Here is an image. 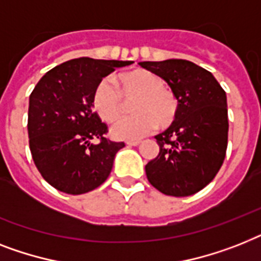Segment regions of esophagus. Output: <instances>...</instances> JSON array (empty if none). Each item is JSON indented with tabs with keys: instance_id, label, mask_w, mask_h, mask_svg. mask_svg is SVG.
Wrapping results in <instances>:
<instances>
[{
	"instance_id": "1",
	"label": "esophagus",
	"mask_w": 261,
	"mask_h": 261,
	"mask_svg": "<svg viewBox=\"0 0 261 261\" xmlns=\"http://www.w3.org/2000/svg\"><path fill=\"white\" fill-rule=\"evenodd\" d=\"M141 143V141H127L126 145L127 146H138Z\"/></svg>"
}]
</instances>
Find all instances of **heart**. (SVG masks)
<instances>
[{
  "instance_id": "b5f03b06",
  "label": "heart",
  "mask_w": 261,
  "mask_h": 261,
  "mask_svg": "<svg viewBox=\"0 0 261 261\" xmlns=\"http://www.w3.org/2000/svg\"><path fill=\"white\" fill-rule=\"evenodd\" d=\"M119 90L110 80H100L92 92V107L101 119L114 123L124 114L126 100L131 105L134 115L116 124L112 135L118 139H139L150 134L156 124L169 127L177 118L179 101L164 80L147 69H133L118 76Z\"/></svg>"
}]
</instances>
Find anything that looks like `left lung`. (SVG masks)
I'll list each match as a JSON object with an SVG mask.
<instances>
[{
  "instance_id": "8db88e82",
  "label": "left lung",
  "mask_w": 261,
  "mask_h": 261,
  "mask_svg": "<svg viewBox=\"0 0 261 261\" xmlns=\"http://www.w3.org/2000/svg\"><path fill=\"white\" fill-rule=\"evenodd\" d=\"M170 86L179 101L177 118L155 135L158 155L146 165L147 179L166 196L200 192L222 166L228 146L226 95L211 72L192 61H142Z\"/></svg>"
}]
</instances>
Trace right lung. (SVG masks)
Listing matches in <instances>:
<instances>
[{
  "label": "right lung",
  "mask_w": 261,
  "mask_h": 261,
  "mask_svg": "<svg viewBox=\"0 0 261 261\" xmlns=\"http://www.w3.org/2000/svg\"><path fill=\"white\" fill-rule=\"evenodd\" d=\"M133 61L80 57L42 76L29 96L28 135L37 170L49 185L68 194L96 189L109 178L123 142H112L92 110V92L103 77ZM99 139L97 145L91 139Z\"/></svg>",
  "instance_id": "1"
}]
</instances>
